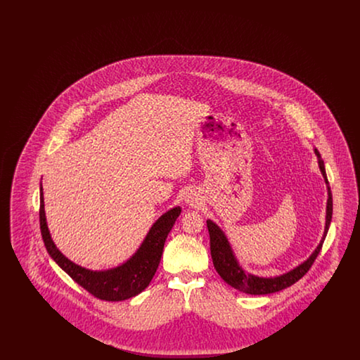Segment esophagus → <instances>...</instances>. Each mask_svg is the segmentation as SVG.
<instances>
[{"label": "esophagus", "mask_w": 360, "mask_h": 360, "mask_svg": "<svg viewBox=\"0 0 360 360\" xmlns=\"http://www.w3.org/2000/svg\"><path fill=\"white\" fill-rule=\"evenodd\" d=\"M198 201H200V198H198V195H197L195 191L190 190V191L186 193V195H185V202H186V204H188L190 206H195L198 205Z\"/></svg>", "instance_id": "obj_1"}]
</instances>
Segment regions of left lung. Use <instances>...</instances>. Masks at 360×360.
I'll return each mask as SVG.
<instances>
[{
    "mask_svg": "<svg viewBox=\"0 0 360 360\" xmlns=\"http://www.w3.org/2000/svg\"><path fill=\"white\" fill-rule=\"evenodd\" d=\"M314 154L317 156L319 160V167L320 172L324 176V181L326 184V190H328V200H326V228H324V235L320 240L319 245L316 250L311 252V255L294 267L290 271L285 274L276 275V276H257V275L250 274L247 273L241 266L239 260L235 257L233 250L226 239L225 233L221 231V228L212 220H206L207 231H209V238H210V255L213 259V264L216 271L223 278L224 281L235 288L236 290L247 292V294H254V295H262V294H270V292H276V291L283 290L286 288L300 281L304 275L307 274L309 269L311 267L313 262L316 260L317 255L321 251L323 243L326 238L329 225L332 221V210H333V202H332V193L328 184L326 178V166L324 160L321 159L320 153L314 148Z\"/></svg>",
    "mask_w": 360,
    "mask_h": 360,
    "instance_id": "1",
    "label": "left lung"
}]
</instances>
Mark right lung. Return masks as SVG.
<instances>
[{
  "instance_id": "1",
  "label": "right lung",
  "mask_w": 360,
  "mask_h": 360,
  "mask_svg": "<svg viewBox=\"0 0 360 360\" xmlns=\"http://www.w3.org/2000/svg\"><path fill=\"white\" fill-rule=\"evenodd\" d=\"M179 214V206H175L165 214H162L153 224L136 252L120 266L108 270L93 271L71 262L55 245L47 225L43 188L40 184L39 217L41 238L47 248V252L56 262V264L63 271H66L78 285H81L85 290L103 301H124L132 298L150 285L159 266L165 241Z\"/></svg>"
}]
</instances>
